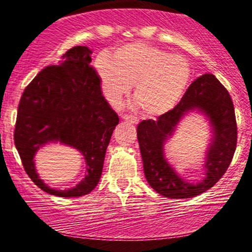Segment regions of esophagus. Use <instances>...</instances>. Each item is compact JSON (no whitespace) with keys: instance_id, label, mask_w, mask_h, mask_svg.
I'll return each mask as SVG.
<instances>
[{"instance_id":"obj_1","label":"esophagus","mask_w":252,"mask_h":252,"mask_svg":"<svg viewBox=\"0 0 252 252\" xmlns=\"http://www.w3.org/2000/svg\"><path fill=\"white\" fill-rule=\"evenodd\" d=\"M122 118L124 121H126V122H129L131 124H137L138 123L137 118H136L135 116H131V115H122Z\"/></svg>"}]
</instances>
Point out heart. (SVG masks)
I'll use <instances>...</instances> for the list:
<instances>
[{"mask_svg":"<svg viewBox=\"0 0 252 252\" xmlns=\"http://www.w3.org/2000/svg\"><path fill=\"white\" fill-rule=\"evenodd\" d=\"M104 96L118 104L134 84V98L143 114L156 117L175 108L189 88L192 70L184 57L143 42L118 47L112 60L94 63Z\"/></svg>","mask_w":252,"mask_h":252,"instance_id":"obj_1","label":"heart"}]
</instances>
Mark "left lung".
Masks as SVG:
<instances>
[{"instance_id":"left-lung-1","label":"left lung","mask_w":252,"mask_h":252,"mask_svg":"<svg viewBox=\"0 0 252 252\" xmlns=\"http://www.w3.org/2000/svg\"><path fill=\"white\" fill-rule=\"evenodd\" d=\"M201 112L213 126V138L207 153V176L196 184L185 182L164 158V142L172 134L181 118L189 111ZM137 140L147 181L158 194L170 199H187L213 187L225 174L237 146V123L232 99L226 89L211 73L193 82L174 109L158 120L142 121L137 126Z\"/></svg>"}]
</instances>
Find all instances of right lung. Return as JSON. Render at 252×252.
Instances as JSON below:
<instances>
[{"label": "right lung", "mask_w": 252, "mask_h": 252, "mask_svg": "<svg viewBox=\"0 0 252 252\" xmlns=\"http://www.w3.org/2000/svg\"><path fill=\"white\" fill-rule=\"evenodd\" d=\"M91 50L76 46L59 65L43 68L28 84L20 99L14 141L24 168L39 189L52 195L74 198L94 190L102 175L104 158L120 122L102 94L99 78L91 63ZM58 142L82 153L86 178L76 188H48L36 173L33 156L47 143Z\"/></svg>", "instance_id": "add662e5"}]
</instances>
